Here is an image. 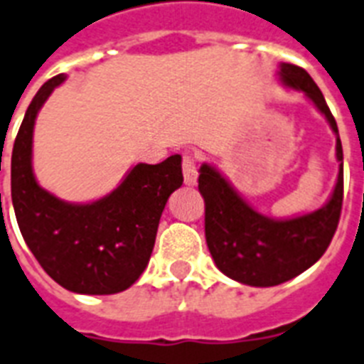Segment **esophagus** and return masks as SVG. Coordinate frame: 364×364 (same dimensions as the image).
<instances>
[{"label": "esophagus", "mask_w": 364, "mask_h": 364, "mask_svg": "<svg viewBox=\"0 0 364 364\" xmlns=\"http://www.w3.org/2000/svg\"><path fill=\"white\" fill-rule=\"evenodd\" d=\"M182 171H184V182L188 186L197 184V156L186 154L182 160Z\"/></svg>", "instance_id": "obj_1"}]
</instances>
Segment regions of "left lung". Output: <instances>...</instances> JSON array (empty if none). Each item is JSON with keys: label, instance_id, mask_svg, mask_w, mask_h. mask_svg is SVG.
<instances>
[{"label": "left lung", "instance_id": "left-lung-1", "mask_svg": "<svg viewBox=\"0 0 364 364\" xmlns=\"http://www.w3.org/2000/svg\"><path fill=\"white\" fill-rule=\"evenodd\" d=\"M279 76L284 85L305 92L322 111L337 135V186L331 199L316 212L292 219H272L258 214L234 191L212 165L203 164L199 191L204 199V234L215 266L227 277L249 287H275L297 277L320 260L333 240L344 197L342 143L335 117L322 91L307 70L283 63Z\"/></svg>", "mask_w": 364, "mask_h": 364}]
</instances>
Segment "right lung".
<instances>
[{
  "label": "right lung",
  "mask_w": 364,
  "mask_h": 364,
  "mask_svg": "<svg viewBox=\"0 0 364 364\" xmlns=\"http://www.w3.org/2000/svg\"><path fill=\"white\" fill-rule=\"evenodd\" d=\"M65 76L38 89L18 130L11 158V195L18 227L42 269L76 294L122 292L145 272L169 195L184 182L182 158L137 164L109 195L89 204L57 199L35 180L33 126Z\"/></svg>",
  "instance_id": "1"
}]
</instances>
